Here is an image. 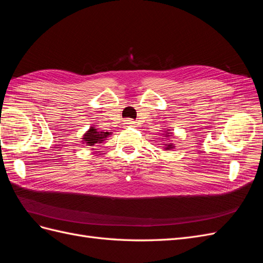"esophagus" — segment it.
Wrapping results in <instances>:
<instances>
[{
  "instance_id": "esophagus-1",
  "label": "esophagus",
  "mask_w": 263,
  "mask_h": 263,
  "mask_svg": "<svg viewBox=\"0 0 263 263\" xmlns=\"http://www.w3.org/2000/svg\"><path fill=\"white\" fill-rule=\"evenodd\" d=\"M127 126H134L135 125V122H133V121H130V119H128V121H126V123H125Z\"/></svg>"
}]
</instances>
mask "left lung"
Returning <instances> with one entry per match:
<instances>
[{
    "mask_svg": "<svg viewBox=\"0 0 263 263\" xmlns=\"http://www.w3.org/2000/svg\"><path fill=\"white\" fill-rule=\"evenodd\" d=\"M163 135H165V138H163V139H169V136H171V135H169V132H165V134H163ZM174 146L172 145V144H169V142H168V144H165V150H169V149H172Z\"/></svg>",
    "mask_w": 263,
    "mask_h": 263,
    "instance_id": "1",
    "label": "left lung"
}]
</instances>
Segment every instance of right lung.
Here are the masks:
<instances>
[{"label": "right lung", "instance_id": "right-lung-1", "mask_svg": "<svg viewBox=\"0 0 263 263\" xmlns=\"http://www.w3.org/2000/svg\"><path fill=\"white\" fill-rule=\"evenodd\" d=\"M109 135H110V133L100 132L98 128H95V127L92 126L91 128L83 135L82 142L83 144H86L87 146L92 147L95 144H98V142L104 141L107 138V136H109Z\"/></svg>", "mask_w": 263, "mask_h": 263}]
</instances>
